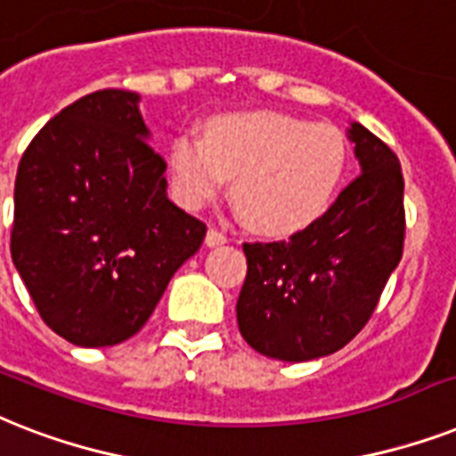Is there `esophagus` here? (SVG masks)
<instances>
[{
    "instance_id": "1",
    "label": "esophagus",
    "mask_w": 456,
    "mask_h": 456,
    "mask_svg": "<svg viewBox=\"0 0 456 456\" xmlns=\"http://www.w3.org/2000/svg\"><path fill=\"white\" fill-rule=\"evenodd\" d=\"M205 242H207V247H218V245H225V242H228V238H225L224 232H218L216 228H209V231H207Z\"/></svg>"
}]
</instances>
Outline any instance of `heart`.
Masks as SVG:
<instances>
[{
  "label": "heart",
  "instance_id": "obj_1",
  "mask_svg": "<svg viewBox=\"0 0 456 456\" xmlns=\"http://www.w3.org/2000/svg\"><path fill=\"white\" fill-rule=\"evenodd\" d=\"M169 176L178 202L202 209L232 178L235 209L256 232L289 235L325 214L344 181L348 143L331 125L275 110L231 112L205 138L171 141Z\"/></svg>",
  "mask_w": 456,
  "mask_h": 456
}]
</instances>
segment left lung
Instances as JSON below:
<instances>
[{
    "label": "left lung",
    "mask_w": 456,
    "mask_h": 456,
    "mask_svg": "<svg viewBox=\"0 0 456 456\" xmlns=\"http://www.w3.org/2000/svg\"><path fill=\"white\" fill-rule=\"evenodd\" d=\"M348 141L360 176L330 209L282 242L245 245L238 325L268 358L305 362L344 348L377 308L405 238L403 169L395 152L358 122Z\"/></svg>",
    "instance_id": "8db88e82"
}]
</instances>
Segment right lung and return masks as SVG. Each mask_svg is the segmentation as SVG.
<instances>
[{"label":"right lung","mask_w":456,"mask_h":456,"mask_svg":"<svg viewBox=\"0 0 456 456\" xmlns=\"http://www.w3.org/2000/svg\"><path fill=\"white\" fill-rule=\"evenodd\" d=\"M134 91L82 96L28 145L11 258L39 315L82 348L134 337L207 225L167 198V162Z\"/></svg>","instance_id":"obj_1"}]
</instances>
